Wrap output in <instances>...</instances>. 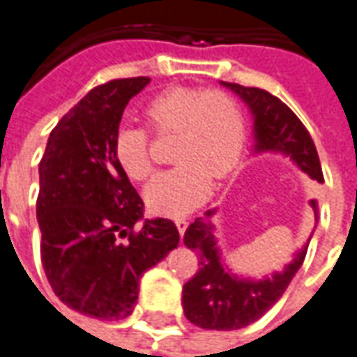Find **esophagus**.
Here are the masks:
<instances>
[{
  "instance_id": "obj_1",
  "label": "esophagus",
  "mask_w": 357,
  "mask_h": 357,
  "mask_svg": "<svg viewBox=\"0 0 357 357\" xmlns=\"http://www.w3.org/2000/svg\"><path fill=\"white\" fill-rule=\"evenodd\" d=\"M188 219H176V227H178V230H179V234H181V236H183V232H185V230H188Z\"/></svg>"
}]
</instances>
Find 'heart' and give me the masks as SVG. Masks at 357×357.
<instances>
[{"mask_svg":"<svg viewBox=\"0 0 357 357\" xmlns=\"http://www.w3.org/2000/svg\"><path fill=\"white\" fill-rule=\"evenodd\" d=\"M156 132H178L174 160L179 166L160 172L144 188L148 209L181 217L209 197L213 178L236 168L244 146V115L225 91L172 87L144 109ZM115 158L130 179L152 172L146 128L125 125L115 135Z\"/></svg>","mask_w":357,"mask_h":357,"instance_id":"heart-1","label":"heart"}]
</instances>
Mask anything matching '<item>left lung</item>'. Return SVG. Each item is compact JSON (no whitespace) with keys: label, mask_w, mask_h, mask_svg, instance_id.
I'll use <instances>...</instances> for the list:
<instances>
[{"label":"left lung","mask_w":357,"mask_h":357,"mask_svg":"<svg viewBox=\"0 0 357 357\" xmlns=\"http://www.w3.org/2000/svg\"><path fill=\"white\" fill-rule=\"evenodd\" d=\"M220 86L236 93L250 109L254 119L256 154L278 152L289 156L291 162L309 178L319 183L324 181L321 160L309 130L281 99L260 87H244L229 82H220ZM311 207L314 217H319V205L314 199ZM215 213L217 209L205 211V215L197 217L185 230L183 244L197 252L201 268L195 278L183 285L181 305L188 321L195 326L205 331H238L258 321L281 299L303 266L311 238L299 252H295L293 260L281 271H273L261 280L244 278L232 273L222 260L213 225Z\"/></svg>","instance_id":"1"}]
</instances>
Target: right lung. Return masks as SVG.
Listing matches in <instances>:
<instances>
[{
  "mask_svg": "<svg viewBox=\"0 0 357 357\" xmlns=\"http://www.w3.org/2000/svg\"><path fill=\"white\" fill-rule=\"evenodd\" d=\"M150 77L91 89L52 128L38 164L36 220L46 280L70 309L101 319L128 317L138 281L174 248L168 219H144V203L115 158L123 111Z\"/></svg>",
  "mask_w": 357,
  "mask_h": 357,
  "instance_id": "add662e5",
  "label": "right lung"
}]
</instances>
